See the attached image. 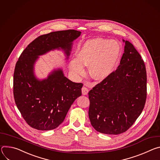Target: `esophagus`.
<instances>
[{
  "instance_id": "34e87169",
  "label": "esophagus",
  "mask_w": 160,
  "mask_h": 160,
  "mask_svg": "<svg viewBox=\"0 0 160 160\" xmlns=\"http://www.w3.org/2000/svg\"><path fill=\"white\" fill-rule=\"evenodd\" d=\"M81 90H82V95H87V94L88 93V92H89V90H88V88H87L86 87H84V86L82 88Z\"/></svg>"
}]
</instances>
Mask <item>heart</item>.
<instances>
[{"label": "heart", "mask_w": 160, "mask_h": 160, "mask_svg": "<svg viewBox=\"0 0 160 160\" xmlns=\"http://www.w3.org/2000/svg\"><path fill=\"white\" fill-rule=\"evenodd\" d=\"M121 55V46L115 41L101 38L88 40L79 49L78 58L70 62V67L74 73L81 75L84 65H90L92 78L102 81L116 70Z\"/></svg>", "instance_id": "b5f03b06"}]
</instances>
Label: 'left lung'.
<instances>
[{"label": "left lung", "mask_w": 160, "mask_h": 160, "mask_svg": "<svg viewBox=\"0 0 160 160\" xmlns=\"http://www.w3.org/2000/svg\"><path fill=\"white\" fill-rule=\"evenodd\" d=\"M118 68L95 85L88 95V116L98 132L118 135L127 131L142 112L147 97L144 60L128 41Z\"/></svg>", "instance_id": "8db88e82"}]
</instances>
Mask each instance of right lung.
I'll return each mask as SVG.
<instances>
[{"label": "right lung", "instance_id": "right-lung-1", "mask_svg": "<svg viewBox=\"0 0 160 160\" xmlns=\"http://www.w3.org/2000/svg\"><path fill=\"white\" fill-rule=\"evenodd\" d=\"M75 30L42 35L23 50L17 61L13 78V95L18 109L27 123L39 130L57 128L64 121L74 100L82 95V83L67 79L61 69L42 81L35 78L33 65L39 58L55 49H62L67 58L74 40L81 35Z\"/></svg>", "mask_w": 160, "mask_h": 160}]
</instances>
